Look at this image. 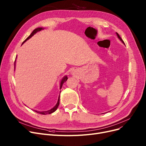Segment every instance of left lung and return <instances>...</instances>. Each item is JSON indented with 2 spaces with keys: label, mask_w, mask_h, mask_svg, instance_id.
<instances>
[{
  "label": "left lung",
  "mask_w": 146,
  "mask_h": 146,
  "mask_svg": "<svg viewBox=\"0 0 146 146\" xmlns=\"http://www.w3.org/2000/svg\"><path fill=\"white\" fill-rule=\"evenodd\" d=\"M117 36H118V38H119V40H121V41H122V42H123L124 44H125V43H124V41L122 40V38H121V36H119V34H118L117 33Z\"/></svg>",
  "instance_id": "1"
}]
</instances>
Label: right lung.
Here are the masks:
<instances>
[{
    "mask_svg": "<svg viewBox=\"0 0 146 146\" xmlns=\"http://www.w3.org/2000/svg\"><path fill=\"white\" fill-rule=\"evenodd\" d=\"M41 29H42V28H36V29H35L33 31V33L31 34V35L27 38V39L22 42V44H24L26 41H27L28 39H29V38L31 37V36H33L35 33H36L37 32H38V31H40L41 30ZM15 61H16V60H15V64H14V68H15ZM67 79H68V78L67 77V76H64V77L63 78V79L61 80V83H60V89H61V88H62V86H63V85L64 84V83L65 82H66V80H67ZM59 104H60V96H59V97H58V102H57V104H56V105L54 107V108H52V109H51L50 110H48V111H41V112H40V111H35L36 112H37V113H40V114H42V115H47V114H50V113H52V112H54V111H56V110L57 109V108H58V105H59Z\"/></svg>",
    "mask_w": 146,
    "mask_h": 146,
    "instance_id": "1",
    "label": "right lung"
}]
</instances>
